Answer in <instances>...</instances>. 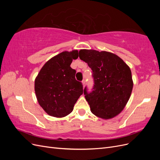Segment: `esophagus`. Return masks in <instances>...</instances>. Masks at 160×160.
Listing matches in <instances>:
<instances>
[{"label": "esophagus", "instance_id": "esophagus-1", "mask_svg": "<svg viewBox=\"0 0 160 160\" xmlns=\"http://www.w3.org/2000/svg\"><path fill=\"white\" fill-rule=\"evenodd\" d=\"M82 84H83V88H84L85 86V81L84 79L82 81Z\"/></svg>", "mask_w": 160, "mask_h": 160}]
</instances>
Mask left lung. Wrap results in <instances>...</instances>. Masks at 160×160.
Returning a JSON list of instances; mask_svg holds the SVG:
<instances>
[{
	"label": "left lung",
	"mask_w": 160,
	"mask_h": 160,
	"mask_svg": "<svg viewBox=\"0 0 160 160\" xmlns=\"http://www.w3.org/2000/svg\"><path fill=\"white\" fill-rule=\"evenodd\" d=\"M80 59L93 71V91L84 94L97 117L112 119L125 108L132 94L133 82L129 67L117 55L108 51L81 49Z\"/></svg>",
	"instance_id": "obj_1"
}]
</instances>
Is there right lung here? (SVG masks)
Segmentation results:
<instances>
[{"label": "right lung", "instance_id": "obj_1", "mask_svg": "<svg viewBox=\"0 0 160 160\" xmlns=\"http://www.w3.org/2000/svg\"><path fill=\"white\" fill-rule=\"evenodd\" d=\"M78 57L75 49L62 52L47 61L36 77L38 103L52 117L61 118L70 114L83 94V85L75 79L76 71L70 67Z\"/></svg>", "mask_w": 160, "mask_h": 160}]
</instances>
